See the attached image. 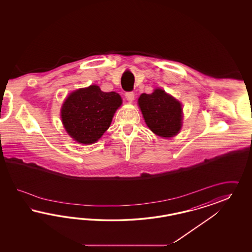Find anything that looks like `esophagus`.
Segmentation results:
<instances>
[{"label": "esophagus", "mask_w": 252, "mask_h": 252, "mask_svg": "<svg viewBox=\"0 0 252 252\" xmlns=\"http://www.w3.org/2000/svg\"><path fill=\"white\" fill-rule=\"evenodd\" d=\"M125 96H126V99H127L128 101H133L134 99H135V94H134V92H126V93L125 94Z\"/></svg>", "instance_id": "34e87169"}]
</instances>
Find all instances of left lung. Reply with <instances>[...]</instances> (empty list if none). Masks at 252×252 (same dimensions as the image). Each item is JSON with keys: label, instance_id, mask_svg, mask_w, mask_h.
<instances>
[{"label": "left lung", "instance_id": "8db88e82", "mask_svg": "<svg viewBox=\"0 0 252 252\" xmlns=\"http://www.w3.org/2000/svg\"><path fill=\"white\" fill-rule=\"evenodd\" d=\"M147 126L162 137L176 136L182 126V106L174 97L160 89L153 93H142L138 99Z\"/></svg>", "mask_w": 252, "mask_h": 252}]
</instances>
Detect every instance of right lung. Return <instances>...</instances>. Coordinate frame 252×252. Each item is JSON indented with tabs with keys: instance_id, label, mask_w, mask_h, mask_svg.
<instances>
[{
	"instance_id": "obj_1",
	"label": "right lung",
	"mask_w": 252,
	"mask_h": 252,
	"mask_svg": "<svg viewBox=\"0 0 252 252\" xmlns=\"http://www.w3.org/2000/svg\"><path fill=\"white\" fill-rule=\"evenodd\" d=\"M121 104L118 93L101 92L92 85L69 95L62 107V121L70 137L78 143L92 144L109 128Z\"/></svg>"
}]
</instances>
